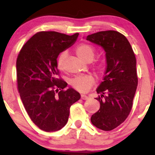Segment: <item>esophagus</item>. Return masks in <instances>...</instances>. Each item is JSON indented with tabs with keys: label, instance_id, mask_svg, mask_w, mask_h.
<instances>
[{
	"label": "esophagus",
	"instance_id": "34e87169",
	"mask_svg": "<svg viewBox=\"0 0 155 155\" xmlns=\"http://www.w3.org/2000/svg\"><path fill=\"white\" fill-rule=\"evenodd\" d=\"M81 98L82 99V100H87V99L89 98L88 96L85 95H81Z\"/></svg>",
	"mask_w": 155,
	"mask_h": 155
}]
</instances>
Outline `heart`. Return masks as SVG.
<instances>
[{
	"label": "heart",
	"instance_id": "b5f03b06",
	"mask_svg": "<svg viewBox=\"0 0 155 155\" xmlns=\"http://www.w3.org/2000/svg\"><path fill=\"white\" fill-rule=\"evenodd\" d=\"M76 54L81 58V60L85 62L92 61L95 56V49L91 45L87 44H82L76 48ZM67 57L66 51H63L59 55L58 58V66L60 70H63L64 68V62ZM106 68V61L101 60L96 65V69L97 71L103 73ZM95 82L93 76L91 75L86 76H79L73 78L71 79L70 84L80 92H87L90 90V88L93 85Z\"/></svg>",
	"mask_w": 155,
	"mask_h": 155
}]
</instances>
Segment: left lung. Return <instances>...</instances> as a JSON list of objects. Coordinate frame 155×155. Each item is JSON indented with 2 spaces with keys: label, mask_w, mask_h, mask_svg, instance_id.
<instances>
[{
  "label": "left lung",
  "mask_w": 155,
  "mask_h": 155,
  "mask_svg": "<svg viewBox=\"0 0 155 155\" xmlns=\"http://www.w3.org/2000/svg\"><path fill=\"white\" fill-rule=\"evenodd\" d=\"M86 39L106 52L105 76L96 90L101 107L92 115L91 122L97 128L109 131L122 124L132 108L138 85L136 56L128 40L117 31L97 32Z\"/></svg>",
  "instance_id": "left-lung-1"
}]
</instances>
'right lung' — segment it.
Segmentation results:
<instances>
[{"mask_svg": "<svg viewBox=\"0 0 155 155\" xmlns=\"http://www.w3.org/2000/svg\"><path fill=\"white\" fill-rule=\"evenodd\" d=\"M79 33L68 35L41 31L31 37L19 51L17 60V86L27 113L42 130L63 128L70 108L81 95L57 78L58 55L76 42Z\"/></svg>", "mask_w": 155, "mask_h": 155, "instance_id": "right-lung-1", "label": "right lung"}]
</instances>
